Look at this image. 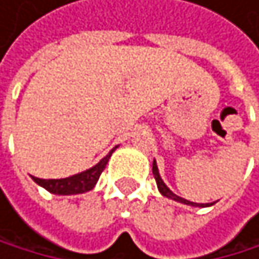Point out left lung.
<instances>
[{
	"label": "left lung",
	"instance_id": "obj_1",
	"mask_svg": "<svg viewBox=\"0 0 259 259\" xmlns=\"http://www.w3.org/2000/svg\"><path fill=\"white\" fill-rule=\"evenodd\" d=\"M152 174H154V177H155V182H157V186H158V191L161 193V196H164V197H167V199H172V200H176V202H180V203H185V205H191V206H199V208H203V206H211V205H214L216 202H211V203H196V202H191V200H186V199H183V197H180V196H177V194H174L169 188L166 186V183L163 182V179H161V176H160V172H158V166H157V161L154 160V163H152Z\"/></svg>",
	"mask_w": 259,
	"mask_h": 259
}]
</instances>
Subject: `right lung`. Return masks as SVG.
I'll list each match as a JSON object with an SVG mask.
<instances>
[{
    "label": "right lung",
    "mask_w": 259,
    "mask_h": 259,
    "mask_svg": "<svg viewBox=\"0 0 259 259\" xmlns=\"http://www.w3.org/2000/svg\"><path fill=\"white\" fill-rule=\"evenodd\" d=\"M118 146H115L110 152H108L99 163H96L93 167L87 169V171H82L79 174L69 176L66 179H38V177H32V180L40 185L41 188H45L46 191H49L51 194H57V196H73V194H82L87 193L95 188V185L99 180V176L102 174V171L105 169L108 158L112 157V154L115 152V149Z\"/></svg>",
    "instance_id": "obj_1"
}]
</instances>
